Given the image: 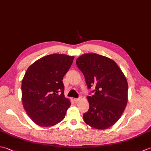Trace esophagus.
I'll use <instances>...</instances> for the list:
<instances>
[{
    "label": "esophagus",
    "instance_id": "obj_1",
    "mask_svg": "<svg viewBox=\"0 0 151 151\" xmlns=\"http://www.w3.org/2000/svg\"><path fill=\"white\" fill-rule=\"evenodd\" d=\"M80 100H81V99L80 98H78V99H76V98H75V99H74V101L75 102H78V101H79Z\"/></svg>",
    "mask_w": 151,
    "mask_h": 151
}]
</instances>
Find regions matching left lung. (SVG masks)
<instances>
[{"instance_id":"1","label":"left lung","mask_w":151,"mask_h":151,"mask_svg":"<svg viewBox=\"0 0 151 151\" xmlns=\"http://www.w3.org/2000/svg\"><path fill=\"white\" fill-rule=\"evenodd\" d=\"M89 89V108L83 114L86 124L105 130L119 119L128 102V83L123 71L113 60L95 53L84 54L76 61Z\"/></svg>"}]
</instances>
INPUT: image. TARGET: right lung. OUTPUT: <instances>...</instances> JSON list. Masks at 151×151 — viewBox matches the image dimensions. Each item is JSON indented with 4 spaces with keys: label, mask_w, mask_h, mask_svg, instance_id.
<instances>
[{
    "label": "right lung",
    "mask_w": 151,
    "mask_h": 151,
    "mask_svg": "<svg viewBox=\"0 0 151 151\" xmlns=\"http://www.w3.org/2000/svg\"><path fill=\"white\" fill-rule=\"evenodd\" d=\"M75 56L53 54L37 60L28 67L22 81V102L36 124L49 127L62 121L70 104L64 95L63 78Z\"/></svg>",
    "instance_id": "1"
}]
</instances>
